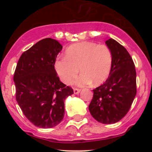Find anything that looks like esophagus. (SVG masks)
<instances>
[{
    "instance_id": "34e87169",
    "label": "esophagus",
    "mask_w": 152,
    "mask_h": 152,
    "mask_svg": "<svg viewBox=\"0 0 152 152\" xmlns=\"http://www.w3.org/2000/svg\"><path fill=\"white\" fill-rule=\"evenodd\" d=\"M80 92V90L77 89V88H74V94H78Z\"/></svg>"
}]
</instances>
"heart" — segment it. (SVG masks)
Segmentation results:
<instances>
[{
	"label": "heart",
	"instance_id": "b5f03b06",
	"mask_svg": "<svg viewBox=\"0 0 152 152\" xmlns=\"http://www.w3.org/2000/svg\"><path fill=\"white\" fill-rule=\"evenodd\" d=\"M111 65L112 53L107 45L84 42L68 47L65 56L56 61L55 68L60 79L66 84L72 82L80 68L81 75L74 84L84 87L92 82L94 85L102 84L108 77Z\"/></svg>",
	"mask_w": 152,
	"mask_h": 152
}]
</instances>
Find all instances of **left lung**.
<instances>
[{
    "label": "left lung",
    "mask_w": 152,
    "mask_h": 152,
    "mask_svg": "<svg viewBox=\"0 0 152 152\" xmlns=\"http://www.w3.org/2000/svg\"><path fill=\"white\" fill-rule=\"evenodd\" d=\"M106 45L112 53L109 77L100 87L93 90L89 105L91 116L99 123L113 124L121 120L129 110L136 95V72L128 51L112 38Z\"/></svg>",
    "instance_id": "8db88e82"
}]
</instances>
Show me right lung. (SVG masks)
<instances>
[{"label":"right lung","instance_id":"1","mask_svg":"<svg viewBox=\"0 0 152 152\" xmlns=\"http://www.w3.org/2000/svg\"><path fill=\"white\" fill-rule=\"evenodd\" d=\"M61 49L54 39L40 40L21 55L13 75L17 103L39 128L59 124L64 118V100L74 94L72 88L60 81L55 69Z\"/></svg>","mask_w":152,"mask_h":152}]
</instances>
